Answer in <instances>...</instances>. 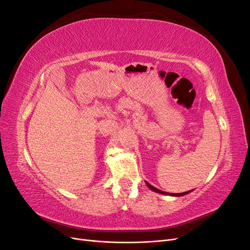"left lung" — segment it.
<instances>
[{
  "mask_svg": "<svg viewBox=\"0 0 250 250\" xmlns=\"http://www.w3.org/2000/svg\"><path fill=\"white\" fill-rule=\"evenodd\" d=\"M146 185H147V186H148V187H149L152 191H154V192H156V193H160V194H164V195H171V196H184V195H187V194H188L190 192H192V191H188V192H185V193H167V192L161 191V190H158V188H156L152 187V186H151L149 183H147V181H146Z\"/></svg>",
  "mask_w": 250,
  "mask_h": 250,
  "instance_id": "8db88e82",
  "label": "left lung"
}]
</instances>
